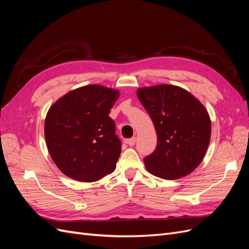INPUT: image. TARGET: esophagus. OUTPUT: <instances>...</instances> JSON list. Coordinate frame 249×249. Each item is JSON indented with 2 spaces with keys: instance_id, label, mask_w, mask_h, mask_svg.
Segmentation results:
<instances>
[{
  "instance_id": "esophagus-1",
  "label": "esophagus",
  "mask_w": 249,
  "mask_h": 249,
  "mask_svg": "<svg viewBox=\"0 0 249 249\" xmlns=\"http://www.w3.org/2000/svg\"><path fill=\"white\" fill-rule=\"evenodd\" d=\"M135 142H136V137H133L131 139L126 140V144H129L130 146H133L135 144Z\"/></svg>"
}]
</instances>
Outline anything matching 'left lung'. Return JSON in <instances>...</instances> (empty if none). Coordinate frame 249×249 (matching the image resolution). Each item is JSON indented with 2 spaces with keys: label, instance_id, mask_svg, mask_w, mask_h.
Returning a JSON list of instances; mask_svg holds the SVG:
<instances>
[{
  "label": "left lung",
  "instance_id": "left-lung-1",
  "mask_svg": "<svg viewBox=\"0 0 249 249\" xmlns=\"http://www.w3.org/2000/svg\"><path fill=\"white\" fill-rule=\"evenodd\" d=\"M137 96L152 118L158 143L144 158L148 172L178 179L196 168L211 138V119L203 105L186 89L162 84L142 87Z\"/></svg>",
  "mask_w": 249,
  "mask_h": 249
}]
</instances>
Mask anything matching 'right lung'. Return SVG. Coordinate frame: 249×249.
Returning a JSON list of instances; mask_svg holds the SVG:
<instances>
[{
  "mask_svg": "<svg viewBox=\"0 0 249 249\" xmlns=\"http://www.w3.org/2000/svg\"><path fill=\"white\" fill-rule=\"evenodd\" d=\"M119 91L87 85L52 105L44 123L48 150L56 166L78 182H96L115 170L122 142L109 117Z\"/></svg>",
  "mask_w": 249,
  "mask_h": 249,
  "instance_id": "add662e5",
  "label": "right lung"
}]
</instances>
